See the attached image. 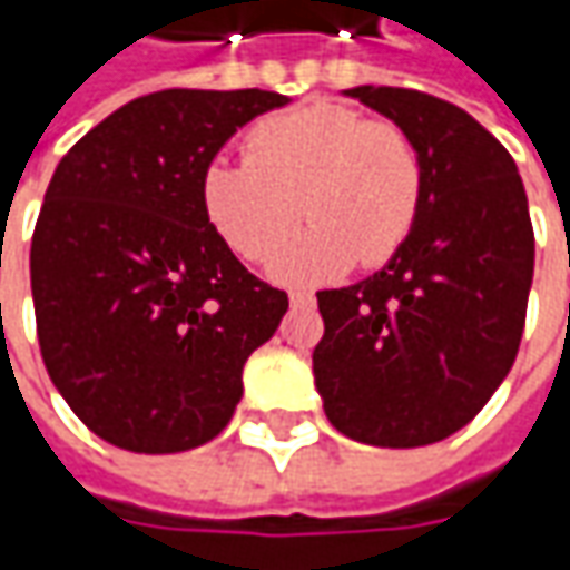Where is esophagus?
I'll return each mask as SVG.
<instances>
[{
  "label": "esophagus",
  "instance_id": "esophagus-1",
  "mask_svg": "<svg viewBox=\"0 0 570 570\" xmlns=\"http://www.w3.org/2000/svg\"><path fill=\"white\" fill-rule=\"evenodd\" d=\"M292 304H295V307H304V304H314V292H304V288H295V292H292Z\"/></svg>",
  "mask_w": 570,
  "mask_h": 570
}]
</instances>
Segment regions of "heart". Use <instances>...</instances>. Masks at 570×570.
Instances as JSON below:
<instances>
[{
	"label": "heart",
	"instance_id": "obj_1",
	"mask_svg": "<svg viewBox=\"0 0 570 570\" xmlns=\"http://www.w3.org/2000/svg\"><path fill=\"white\" fill-rule=\"evenodd\" d=\"M247 161L212 158L199 177L203 212L230 250L273 257L288 282L340 275L352 259L374 269L412 234L425 196V158L396 120L364 117L336 100H307L259 120L244 139Z\"/></svg>",
	"mask_w": 570,
	"mask_h": 570
}]
</instances>
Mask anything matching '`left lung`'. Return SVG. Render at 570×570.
Returning a JSON list of instances; mask_svg holds the SVG:
<instances>
[{
	"instance_id": "8db88e82",
	"label": "left lung",
	"mask_w": 570,
	"mask_h": 570,
	"mask_svg": "<svg viewBox=\"0 0 570 570\" xmlns=\"http://www.w3.org/2000/svg\"><path fill=\"white\" fill-rule=\"evenodd\" d=\"M348 95L412 132L425 196L381 273L317 292L314 377L345 438L425 448L472 422L514 364L533 222L514 158L466 110L415 88L362 85Z\"/></svg>"
}]
</instances>
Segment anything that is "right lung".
Returning a JSON list of instances; mask_svg holds the SVG:
<instances>
[{
    "mask_svg": "<svg viewBox=\"0 0 570 570\" xmlns=\"http://www.w3.org/2000/svg\"><path fill=\"white\" fill-rule=\"evenodd\" d=\"M285 95L167 88L122 104L56 165L31 237L47 374L107 444L180 453L212 441L288 295L247 273L203 212L199 177Z\"/></svg>",
    "mask_w": 570,
    "mask_h": 570,
    "instance_id": "right-lung-1",
    "label": "right lung"
}]
</instances>
